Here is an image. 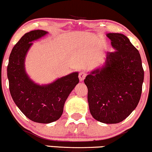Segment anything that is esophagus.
I'll list each match as a JSON object with an SVG mask.
<instances>
[{
  "instance_id": "1",
  "label": "esophagus",
  "mask_w": 152,
  "mask_h": 152,
  "mask_svg": "<svg viewBox=\"0 0 152 152\" xmlns=\"http://www.w3.org/2000/svg\"><path fill=\"white\" fill-rule=\"evenodd\" d=\"M86 76V73L84 72H80L79 73V75H78V78H79V80H80V81H82V80H83L84 79H85Z\"/></svg>"
}]
</instances>
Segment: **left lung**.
Wrapping results in <instances>:
<instances>
[{
	"label": "left lung",
	"instance_id": "1",
	"mask_svg": "<svg viewBox=\"0 0 152 152\" xmlns=\"http://www.w3.org/2000/svg\"><path fill=\"white\" fill-rule=\"evenodd\" d=\"M114 52L105 53L103 65L90 72L88 87L90 114L104 124H118L135 110L140 99L144 70L139 51L127 36L109 33Z\"/></svg>",
	"mask_w": 152,
	"mask_h": 152
}]
</instances>
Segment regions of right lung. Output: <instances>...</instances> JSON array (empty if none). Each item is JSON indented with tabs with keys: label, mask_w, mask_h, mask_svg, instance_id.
<instances>
[{
	"label": "right lung",
	"mask_w": 152,
	"mask_h": 152,
	"mask_svg": "<svg viewBox=\"0 0 152 152\" xmlns=\"http://www.w3.org/2000/svg\"><path fill=\"white\" fill-rule=\"evenodd\" d=\"M48 32L34 30L25 34L14 46L7 65L10 95L15 104L32 121L50 124L62 116L64 103L79 82L78 72L59 78L48 84L36 83L25 69V59L33 42Z\"/></svg>",
	"instance_id": "right-lung-1"
}]
</instances>
